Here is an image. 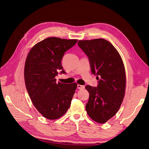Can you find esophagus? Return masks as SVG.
I'll use <instances>...</instances> for the list:
<instances>
[{
    "instance_id": "esophagus-1",
    "label": "esophagus",
    "mask_w": 149,
    "mask_h": 149,
    "mask_svg": "<svg viewBox=\"0 0 149 149\" xmlns=\"http://www.w3.org/2000/svg\"><path fill=\"white\" fill-rule=\"evenodd\" d=\"M77 88L79 89V90H83L85 88V87L84 86H81V85H79L78 84L77 85Z\"/></svg>"
}]
</instances>
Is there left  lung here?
I'll return each mask as SVG.
<instances>
[{"mask_svg":"<svg viewBox=\"0 0 149 149\" xmlns=\"http://www.w3.org/2000/svg\"><path fill=\"white\" fill-rule=\"evenodd\" d=\"M78 45L88 56L91 72L99 80L97 87L86 86L90 94L87 113L94 121L104 123L116 114L124 97L125 73L123 60L105 39L79 40Z\"/></svg>","mask_w":149,"mask_h":149,"instance_id":"left-lung-1","label":"left lung"}]
</instances>
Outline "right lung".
Here are the masks:
<instances>
[{"label":"right lung","mask_w":149,"mask_h":149,"mask_svg":"<svg viewBox=\"0 0 149 149\" xmlns=\"http://www.w3.org/2000/svg\"><path fill=\"white\" fill-rule=\"evenodd\" d=\"M77 39L56 37L45 39L30 51L26 59V88L37 110L49 120L58 119L70 108L77 84L56 82L58 72L65 74L61 64L65 52Z\"/></svg>","instance_id":"obj_1"}]
</instances>
